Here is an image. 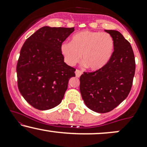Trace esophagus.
<instances>
[{
	"instance_id": "1",
	"label": "esophagus",
	"mask_w": 147,
	"mask_h": 147,
	"mask_svg": "<svg viewBox=\"0 0 147 147\" xmlns=\"http://www.w3.org/2000/svg\"><path fill=\"white\" fill-rule=\"evenodd\" d=\"M82 71H81V70H77V69L75 70V75H76V77H80V76L82 75Z\"/></svg>"
}]
</instances>
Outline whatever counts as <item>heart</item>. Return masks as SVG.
Here are the masks:
<instances>
[{
    "label": "heart",
    "mask_w": 147,
    "mask_h": 147,
    "mask_svg": "<svg viewBox=\"0 0 147 147\" xmlns=\"http://www.w3.org/2000/svg\"><path fill=\"white\" fill-rule=\"evenodd\" d=\"M113 48V39L109 33L85 30L74 34L70 43H63L61 52L68 65H75L82 56L88 68L97 70L109 62Z\"/></svg>",
    "instance_id": "1"
}]
</instances>
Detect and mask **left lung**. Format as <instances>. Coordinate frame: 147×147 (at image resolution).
Here are the masks:
<instances>
[{
	"label": "left lung",
	"instance_id": "8db88e82",
	"mask_svg": "<svg viewBox=\"0 0 147 147\" xmlns=\"http://www.w3.org/2000/svg\"><path fill=\"white\" fill-rule=\"evenodd\" d=\"M113 37L114 51L102 68L81 75V95L90 110L105 113L113 110L129 95L136 71L132 47L119 32L105 30Z\"/></svg>",
	"mask_w": 147,
	"mask_h": 147
}]
</instances>
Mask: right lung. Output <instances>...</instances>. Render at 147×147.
<instances>
[{
  "label": "right lung",
  "instance_id": "right-lung-1",
  "mask_svg": "<svg viewBox=\"0 0 147 147\" xmlns=\"http://www.w3.org/2000/svg\"><path fill=\"white\" fill-rule=\"evenodd\" d=\"M75 28H40L25 41L18 58V87L23 98L41 111L61 102L75 69L64 62L61 46Z\"/></svg>",
  "mask_w": 147,
  "mask_h": 147
}]
</instances>
